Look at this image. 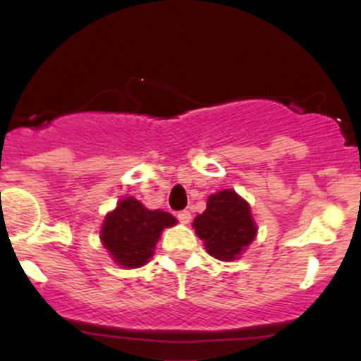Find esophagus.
I'll use <instances>...</instances> for the list:
<instances>
[{"label": "esophagus", "instance_id": "34e87169", "mask_svg": "<svg viewBox=\"0 0 361 361\" xmlns=\"http://www.w3.org/2000/svg\"><path fill=\"white\" fill-rule=\"evenodd\" d=\"M176 218H178V220L181 221V224H190V220H192V214H190V211L183 209V211H178Z\"/></svg>", "mask_w": 361, "mask_h": 361}]
</instances>
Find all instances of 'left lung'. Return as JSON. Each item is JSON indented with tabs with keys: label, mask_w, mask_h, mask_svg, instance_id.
Returning <instances> with one entry per match:
<instances>
[{
	"label": "left lung",
	"mask_w": 361,
	"mask_h": 361,
	"mask_svg": "<svg viewBox=\"0 0 361 361\" xmlns=\"http://www.w3.org/2000/svg\"><path fill=\"white\" fill-rule=\"evenodd\" d=\"M192 227L207 253L224 262L235 260L257 235L250 204L231 188L209 195L206 211L195 216Z\"/></svg>",
	"instance_id": "obj_1"
}]
</instances>
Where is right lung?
Masks as SVG:
<instances>
[{
  "mask_svg": "<svg viewBox=\"0 0 361 361\" xmlns=\"http://www.w3.org/2000/svg\"><path fill=\"white\" fill-rule=\"evenodd\" d=\"M176 225L167 211H150L137 199L126 197L106 214L101 227V241L118 265L136 269L154 257L164 228Z\"/></svg>",
  "mask_w": 361,
  "mask_h": 361,
  "instance_id": "right-lung-1",
  "label": "right lung"
}]
</instances>
